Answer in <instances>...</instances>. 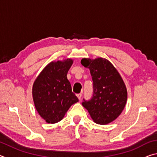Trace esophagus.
<instances>
[{"instance_id": "34e87169", "label": "esophagus", "mask_w": 157, "mask_h": 157, "mask_svg": "<svg viewBox=\"0 0 157 157\" xmlns=\"http://www.w3.org/2000/svg\"><path fill=\"white\" fill-rule=\"evenodd\" d=\"M77 97L78 98V99L80 100H81V98H82V94H77Z\"/></svg>"}]
</instances>
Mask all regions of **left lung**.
Masks as SVG:
<instances>
[{
  "mask_svg": "<svg viewBox=\"0 0 157 157\" xmlns=\"http://www.w3.org/2000/svg\"><path fill=\"white\" fill-rule=\"evenodd\" d=\"M89 68L94 82V94L82 102L94 123L107 124L115 121L125 107L127 91L120 73L109 61L102 57L81 60Z\"/></svg>",
  "mask_w": 157,
  "mask_h": 157,
  "instance_id": "obj_1",
  "label": "left lung"
}]
</instances>
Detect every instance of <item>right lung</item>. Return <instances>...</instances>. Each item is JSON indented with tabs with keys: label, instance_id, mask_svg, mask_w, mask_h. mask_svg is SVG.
I'll return each instance as SVG.
<instances>
[{
	"label": "right lung",
	"instance_id": "1",
	"mask_svg": "<svg viewBox=\"0 0 157 157\" xmlns=\"http://www.w3.org/2000/svg\"><path fill=\"white\" fill-rule=\"evenodd\" d=\"M73 63V60L69 58L51 62L34 82V104L37 112L48 123L62 121L71 106L79 101L67 79Z\"/></svg>",
	"mask_w": 157,
	"mask_h": 157
}]
</instances>
